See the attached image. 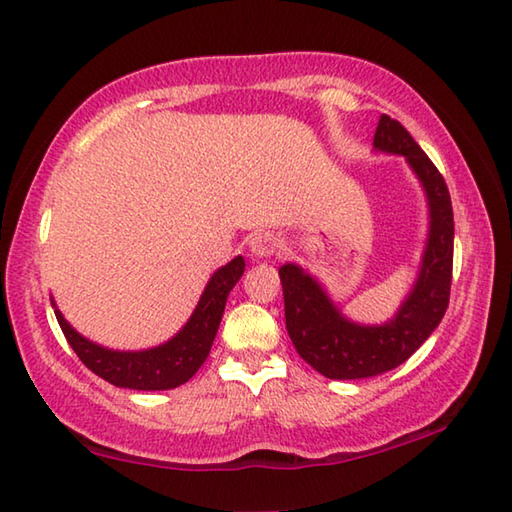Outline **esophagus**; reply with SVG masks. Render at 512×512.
<instances>
[{"label":"esophagus","instance_id":"1","mask_svg":"<svg viewBox=\"0 0 512 512\" xmlns=\"http://www.w3.org/2000/svg\"><path fill=\"white\" fill-rule=\"evenodd\" d=\"M279 242L273 233H255L248 239V248L255 257H270L277 250Z\"/></svg>","mask_w":512,"mask_h":512}]
</instances>
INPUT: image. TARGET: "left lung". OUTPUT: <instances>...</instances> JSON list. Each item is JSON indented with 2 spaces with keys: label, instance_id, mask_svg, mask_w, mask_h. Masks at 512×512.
Here are the masks:
<instances>
[{
  "label": "left lung",
  "instance_id": "8db88e82",
  "mask_svg": "<svg viewBox=\"0 0 512 512\" xmlns=\"http://www.w3.org/2000/svg\"><path fill=\"white\" fill-rule=\"evenodd\" d=\"M374 147L405 156L429 200V239L416 286L396 317L383 325H356L336 310L330 297L303 268H279L284 286L286 330L299 356L332 380L378 376L405 363L438 328L449 308L453 273V209L442 173L394 118L380 116Z\"/></svg>",
  "mask_w": 512,
  "mask_h": 512
}]
</instances>
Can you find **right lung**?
Wrapping results in <instances>:
<instances>
[{"label": "right lung", "instance_id": "1", "mask_svg": "<svg viewBox=\"0 0 512 512\" xmlns=\"http://www.w3.org/2000/svg\"><path fill=\"white\" fill-rule=\"evenodd\" d=\"M244 266V259L235 257L233 262L213 273L187 325L171 341L145 352L107 350L83 339L59 310H54V314L81 363L107 383L140 391L173 389L187 383L209 356L217 328H220L226 297L244 275Z\"/></svg>", "mask_w": 512, "mask_h": 512}]
</instances>
